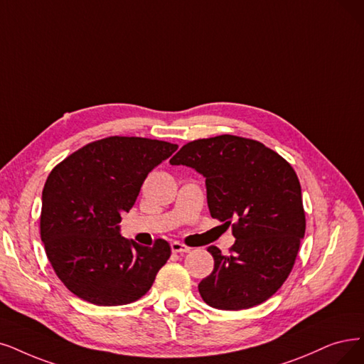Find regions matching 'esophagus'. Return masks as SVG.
Returning <instances> with one entry per match:
<instances>
[{
	"mask_svg": "<svg viewBox=\"0 0 364 364\" xmlns=\"http://www.w3.org/2000/svg\"><path fill=\"white\" fill-rule=\"evenodd\" d=\"M170 248H171L173 252H190V251H191V248H188L186 245H183V243L178 242V240L171 242V243H170Z\"/></svg>",
	"mask_w": 364,
	"mask_h": 364,
	"instance_id": "34e87169",
	"label": "esophagus"
}]
</instances>
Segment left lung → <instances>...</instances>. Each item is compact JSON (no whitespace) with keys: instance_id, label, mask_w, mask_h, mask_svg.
<instances>
[{"instance_id":"left-lung-1","label":"left lung","mask_w":364,"mask_h":364,"mask_svg":"<svg viewBox=\"0 0 364 364\" xmlns=\"http://www.w3.org/2000/svg\"><path fill=\"white\" fill-rule=\"evenodd\" d=\"M170 164L203 174L212 218L236 237L230 255L208 248L215 266L198 284L201 299L224 311L266 301L291 272L306 228L294 168L263 143L230 134L186 143Z\"/></svg>"}]
</instances>
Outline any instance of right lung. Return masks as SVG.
Segmentation results:
<instances>
[{
  "instance_id": "1",
  "label": "right lung",
  "mask_w": 364,
  "mask_h": 364,
  "mask_svg": "<svg viewBox=\"0 0 364 364\" xmlns=\"http://www.w3.org/2000/svg\"><path fill=\"white\" fill-rule=\"evenodd\" d=\"M178 144L107 137L71 154L49 174L41 194L40 235L58 278L79 299L119 306L149 291L171 254L158 239L141 246L121 236V213Z\"/></svg>"
}]
</instances>
